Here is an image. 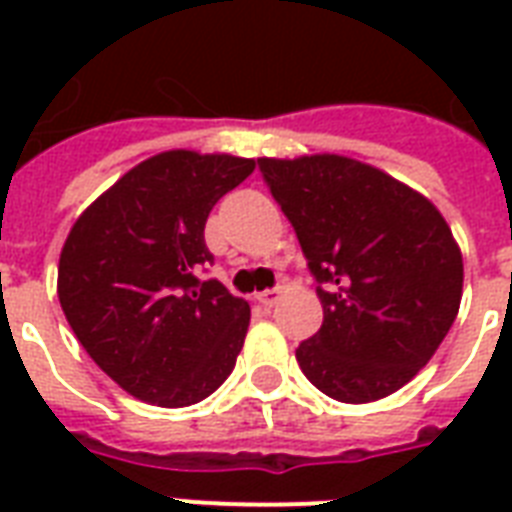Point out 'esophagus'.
Returning <instances> with one entry per match:
<instances>
[{
  "label": "esophagus",
  "instance_id": "esophagus-1",
  "mask_svg": "<svg viewBox=\"0 0 512 512\" xmlns=\"http://www.w3.org/2000/svg\"><path fill=\"white\" fill-rule=\"evenodd\" d=\"M279 297H281V289L273 287V289H263V292H257L255 300L260 305H265V308H271V305L279 303Z\"/></svg>",
  "mask_w": 512,
  "mask_h": 512
}]
</instances>
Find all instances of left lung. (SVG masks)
<instances>
[{
    "instance_id": "8db88e82",
    "label": "left lung",
    "mask_w": 512,
    "mask_h": 512,
    "mask_svg": "<svg viewBox=\"0 0 512 512\" xmlns=\"http://www.w3.org/2000/svg\"><path fill=\"white\" fill-rule=\"evenodd\" d=\"M303 247L324 324L295 350L308 380L342 404L404 388L452 329L462 255L422 193L335 154L257 159Z\"/></svg>"
}]
</instances>
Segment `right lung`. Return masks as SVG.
<instances>
[{
    "instance_id": "obj_1",
    "label": "right lung",
    "mask_w": 512,
    "mask_h": 512,
    "mask_svg": "<svg viewBox=\"0 0 512 512\" xmlns=\"http://www.w3.org/2000/svg\"><path fill=\"white\" fill-rule=\"evenodd\" d=\"M255 170L252 159L167 151L84 209L58 265V297L76 340L130 396L199 404L233 372L249 305L217 279L204 225Z\"/></svg>"
}]
</instances>
